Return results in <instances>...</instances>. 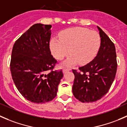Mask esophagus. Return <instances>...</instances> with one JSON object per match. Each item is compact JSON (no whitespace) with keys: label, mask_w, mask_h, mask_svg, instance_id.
<instances>
[{"label":"esophagus","mask_w":127,"mask_h":127,"mask_svg":"<svg viewBox=\"0 0 127 127\" xmlns=\"http://www.w3.org/2000/svg\"><path fill=\"white\" fill-rule=\"evenodd\" d=\"M69 70H70V68H64L63 70L64 73H66L67 71H68Z\"/></svg>","instance_id":"34e87169"}]
</instances>
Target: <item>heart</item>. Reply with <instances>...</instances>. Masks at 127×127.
Here are the masks:
<instances>
[{
    "label": "heart",
    "instance_id": "heart-1",
    "mask_svg": "<svg viewBox=\"0 0 127 127\" xmlns=\"http://www.w3.org/2000/svg\"><path fill=\"white\" fill-rule=\"evenodd\" d=\"M99 34L83 27H75L64 30L59 38L52 37L49 48L54 57L62 60L70 54L65 63L68 65L90 63L97 56L101 47Z\"/></svg>",
    "mask_w": 127,
    "mask_h": 127
}]
</instances>
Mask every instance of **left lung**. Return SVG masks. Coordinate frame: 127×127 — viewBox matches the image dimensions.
Here are the masks:
<instances>
[{"mask_svg": "<svg viewBox=\"0 0 127 127\" xmlns=\"http://www.w3.org/2000/svg\"><path fill=\"white\" fill-rule=\"evenodd\" d=\"M101 43L96 57L90 63L73 70V94L82 102H93L109 91L115 77L117 67L114 44L98 27Z\"/></svg>", "mask_w": 127, "mask_h": 127, "instance_id": "8db88e82", "label": "left lung"}]
</instances>
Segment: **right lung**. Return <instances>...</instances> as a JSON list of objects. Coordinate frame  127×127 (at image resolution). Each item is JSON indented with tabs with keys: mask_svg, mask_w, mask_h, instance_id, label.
I'll return each instance as SVG.
<instances>
[{
	"mask_svg": "<svg viewBox=\"0 0 127 127\" xmlns=\"http://www.w3.org/2000/svg\"><path fill=\"white\" fill-rule=\"evenodd\" d=\"M51 27L34 24L15 41L12 49L10 66L13 82L21 95L34 103L52 101L64 76L62 70H53L57 61L49 48Z\"/></svg>",
	"mask_w": 127,
	"mask_h": 127,
	"instance_id": "1",
	"label": "right lung"
}]
</instances>
